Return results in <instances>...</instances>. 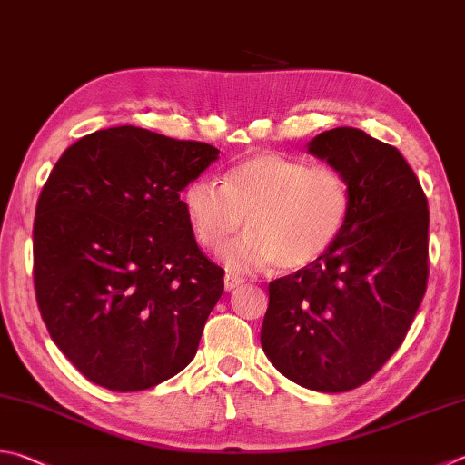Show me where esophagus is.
<instances>
[{"label": "esophagus", "instance_id": "1", "mask_svg": "<svg viewBox=\"0 0 465 465\" xmlns=\"http://www.w3.org/2000/svg\"><path fill=\"white\" fill-rule=\"evenodd\" d=\"M242 283H244V279H242V277H239V275H234V273H226V277H224V287H226V292H232V289L241 287Z\"/></svg>", "mask_w": 465, "mask_h": 465}]
</instances>
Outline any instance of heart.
<instances>
[{
    "mask_svg": "<svg viewBox=\"0 0 465 465\" xmlns=\"http://www.w3.org/2000/svg\"><path fill=\"white\" fill-rule=\"evenodd\" d=\"M182 200L192 232L208 251L223 249L247 224L249 232L224 252L234 269L313 265L336 247L354 208L340 170L273 152L244 157L223 183L192 180Z\"/></svg>",
    "mask_w": 465,
    "mask_h": 465,
    "instance_id": "1",
    "label": "heart"
}]
</instances>
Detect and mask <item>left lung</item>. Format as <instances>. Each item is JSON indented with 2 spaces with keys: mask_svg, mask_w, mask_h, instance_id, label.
Returning a JSON list of instances; mask_svg holds the SVG:
<instances>
[{
  "mask_svg": "<svg viewBox=\"0 0 465 465\" xmlns=\"http://www.w3.org/2000/svg\"><path fill=\"white\" fill-rule=\"evenodd\" d=\"M310 153L348 178L352 216L328 255L269 283L261 346L289 381L344 392L382 369L415 320L429 277V208L397 147L361 129L323 131Z\"/></svg>",
  "mask_w": 465,
  "mask_h": 465,
  "instance_id": "1",
  "label": "left lung"
}]
</instances>
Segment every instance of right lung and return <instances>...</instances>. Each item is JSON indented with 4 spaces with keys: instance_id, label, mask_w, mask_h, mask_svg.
Wrapping results in <instances>:
<instances>
[{
    "instance_id": "obj_1",
    "label": "right lung",
    "mask_w": 465,
    "mask_h": 465,
    "mask_svg": "<svg viewBox=\"0 0 465 465\" xmlns=\"http://www.w3.org/2000/svg\"><path fill=\"white\" fill-rule=\"evenodd\" d=\"M216 147L124 125L73 143L34 218V289L50 338L84 379L152 389L186 369L224 269L192 232L180 194Z\"/></svg>"
}]
</instances>
